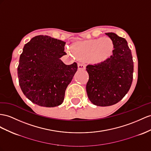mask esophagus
I'll return each instance as SVG.
<instances>
[{"label": "esophagus", "mask_w": 151, "mask_h": 151, "mask_svg": "<svg viewBox=\"0 0 151 151\" xmlns=\"http://www.w3.org/2000/svg\"><path fill=\"white\" fill-rule=\"evenodd\" d=\"M78 69H86V65L82 64H78Z\"/></svg>", "instance_id": "1"}]
</instances>
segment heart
<instances>
[{
	"label": "heart",
	"instance_id": "b5f03b06",
	"mask_svg": "<svg viewBox=\"0 0 151 151\" xmlns=\"http://www.w3.org/2000/svg\"><path fill=\"white\" fill-rule=\"evenodd\" d=\"M114 50V43L110 37H100L78 42L67 52L81 60L99 64L109 59Z\"/></svg>",
	"mask_w": 151,
	"mask_h": 151
}]
</instances>
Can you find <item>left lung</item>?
Masks as SVG:
<instances>
[{
    "mask_svg": "<svg viewBox=\"0 0 151 151\" xmlns=\"http://www.w3.org/2000/svg\"><path fill=\"white\" fill-rule=\"evenodd\" d=\"M113 41L112 55L101 63L88 65L86 91L92 103L99 106L115 105L124 97L133 81L132 54L124 38L105 34Z\"/></svg>",
    "mask_w": 151,
    "mask_h": 151,
    "instance_id": "left-lung-1",
    "label": "left lung"
}]
</instances>
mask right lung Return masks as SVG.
Instances as JSON below:
<instances>
[{
	"mask_svg": "<svg viewBox=\"0 0 151 151\" xmlns=\"http://www.w3.org/2000/svg\"><path fill=\"white\" fill-rule=\"evenodd\" d=\"M65 42L48 36H37L25 44L20 55L18 76L23 93L39 106L63 103L65 91L77 71V64H65L60 58Z\"/></svg>",
	"mask_w": 151,
	"mask_h": 151,
	"instance_id": "add662e5",
	"label": "right lung"
}]
</instances>
